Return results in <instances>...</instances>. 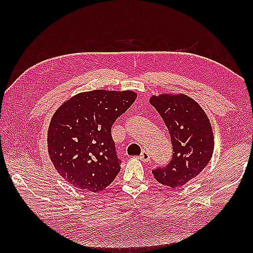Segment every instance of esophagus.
I'll return each mask as SVG.
<instances>
[{
    "mask_svg": "<svg viewBox=\"0 0 253 253\" xmlns=\"http://www.w3.org/2000/svg\"><path fill=\"white\" fill-rule=\"evenodd\" d=\"M139 159H140L142 162H149L150 161V154L148 151H142V153L139 155Z\"/></svg>",
    "mask_w": 253,
    "mask_h": 253,
    "instance_id": "obj_1",
    "label": "esophagus"
}]
</instances>
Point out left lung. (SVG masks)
I'll return each mask as SVG.
<instances>
[{
	"mask_svg": "<svg viewBox=\"0 0 253 253\" xmlns=\"http://www.w3.org/2000/svg\"><path fill=\"white\" fill-rule=\"evenodd\" d=\"M149 101L164 121L173 144L170 162L152 173L160 184L175 189L196 178L211 160L214 150L211 123L200 104L187 94H153Z\"/></svg>",
	"mask_w": 253,
	"mask_h": 253,
	"instance_id": "left-lung-1",
	"label": "left lung"
}]
</instances>
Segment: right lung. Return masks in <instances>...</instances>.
I'll list each match as a JSON object with an SVG mask.
<instances>
[{"mask_svg": "<svg viewBox=\"0 0 253 253\" xmlns=\"http://www.w3.org/2000/svg\"><path fill=\"white\" fill-rule=\"evenodd\" d=\"M137 99L132 90H92L73 95L53 114L47 152L57 173L74 187L100 192L121 170L111 128Z\"/></svg>", "mask_w": 253, "mask_h": 253, "instance_id": "obj_1", "label": "right lung"}]
</instances>
